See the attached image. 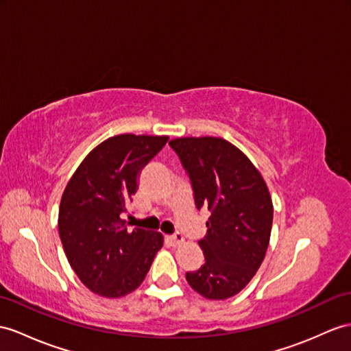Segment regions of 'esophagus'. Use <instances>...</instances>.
Listing matches in <instances>:
<instances>
[{
	"label": "esophagus",
	"mask_w": 351,
	"mask_h": 351,
	"mask_svg": "<svg viewBox=\"0 0 351 351\" xmlns=\"http://www.w3.org/2000/svg\"><path fill=\"white\" fill-rule=\"evenodd\" d=\"M169 241H171V244H173V245H180V244H183L184 238H183V235L180 232H176L174 235L169 237Z\"/></svg>",
	"instance_id": "obj_1"
}]
</instances>
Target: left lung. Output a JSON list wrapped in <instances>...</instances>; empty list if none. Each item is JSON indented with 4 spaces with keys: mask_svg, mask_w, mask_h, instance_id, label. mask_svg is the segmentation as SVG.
<instances>
[{
    "mask_svg": "<svg viewBox=\"0 0 351 351\" xmlns=\"http://www.w3.org/2000/svg\"><path fill=\"white\" fill-rule=\"evenodd\" d=\"M193 189L196 208L211 213L198 241L205 262L186 272L191 287L207 299H228L249 285L267 253L272 201L267 183L244 153L217 136L169 141Z\"/></svg>",
    "mask_w": 351,
    "mask_h": 351,
    "instance_id": "8db88e82",
    "label": "left lung"
}]
</instances>
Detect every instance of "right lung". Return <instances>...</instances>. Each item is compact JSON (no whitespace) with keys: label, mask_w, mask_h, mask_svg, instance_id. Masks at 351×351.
I'll return each mask as SVG.
<instances>
[{"label":"right lung","mask_w":351,"mask_h":351,"mask_svg":"<svg viewBox=\"0 0 351 351\" xmlns=\"http://www.w3.org/2000/svg\"><path fill=\"white\" fill-rule=\"evenodd\" d=\"M168 136L122 134L93 149L68 182L58 228L66 259L93 293L121 298L146 278L162 235L128 230L122 215L138 189L141 169Z\"/></svg>","instance_id":"right-lung-1"}]
</instances>
